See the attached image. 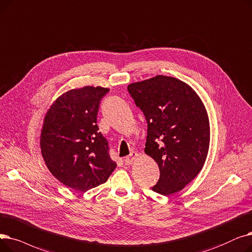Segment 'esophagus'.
Wrapping results in <instances>:
<instances>
[{
  "mask_svg": "<svg viewBox=\"0 0 252 252\" xmlns=\"http://www.w3.org/2000/svg\"><path fill=\"white\" fill-rule=\"evenodd\" d=\"M138 157V154L137 153H135V152H132L131 153L128 157H126L125 159H124V163L126 164V165H131L132 164L133 162H134V160L136 159Z\"/></svg>",
  "mask_w": 252,
  "mask_h": 252,
  "instance_id": "esophagus-1",
  "label": "esophagus"
}]
</instances>
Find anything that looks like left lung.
<instances>
[{
    "instance_id": "8db88e82",
    "label": "left lung",
    "mask_w": 252,
    "mask_h": 252,
    "mask_svg": "<svg viewBox=\"0 0 252 252\" xmlns=\"http://www.w3.org/2000/svg\"><path fill=\"white\" fill-rule=\"evenodd\" d=\"M128 91L148 122L145 153L158 164L152 189L168 196L202 170L210 141L208 115L195 90L173 77L156 76L130 84Z\"/></svg>"
}]
</instances>
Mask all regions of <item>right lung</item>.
<instances>
[{"label": "right lung", "mask_w": 252, "mask_h": 252, "mask_svg": "<svg viewBox=\"0 0 252 252\" xmlns=\"http://www.w3.org/2000/svg\"><path fill=\"white\" fill-rule=\"evenodd\" d=\"M109 91L100 86L71 89L44 118L40 146L45 164L56 179L76 190L104 184L117 167L96 124L100 100Z\"/></svg>", "instance_id": "obj_1"}]
</instances>
